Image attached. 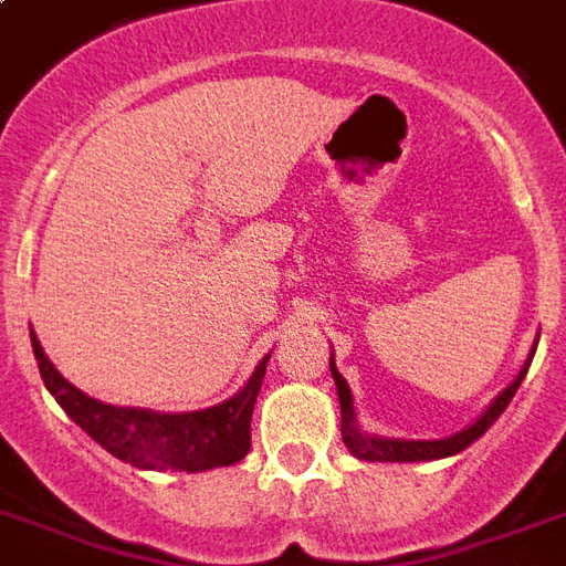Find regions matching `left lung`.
<instances>
[{"mask_svg": "<svg viewBox=\"0 0 566 566\" xmlns=\"http://www.w3.org/2000/svg\"><path fill=\"white\" fill-rule=\"evenodd\" d=\"M537 340H541V335L534 338L532 350H528V359L523 361L520 374L511 379V386L504 388V391H499V395L493 398V403H490L481 416L474 418L472 424L442 439H388V437H377V433L361 430L356 407H353V391L350 386H347V379L340 377L338 368H335V353H332L329 370H332V379H335V388H338L340 439H344V446H347V451H350L356 460H368V463H421V460H442V457L460 454L463 448L472 446L474 439L484 437L486 427L493 424L495 418L504 412V407L511 403V398L516 395V388H520L523 377L528 374V365H532L534 350H537Z\"/></svg>", "mask_w": 566, "mask_h": 566, "instance_id": "8db88e82", "label": "left lung"}]
</instances>
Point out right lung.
<instances>
[{"label": "right lung", "instance_id": "1", "mask_svg": "<svg viewBox=\"0 0 566 566\" xmlns=\"http://www.w3.org/2000/svg\"><path fill=\"white\" fill-rule=\"evenodd\" d=\"M32 335V350L46 391L101 448L124 463L148 472H207L219 465L240 463L252 448V409L264 382L266 361L245 386L222 403L196 412H157L142 407H112L67 382L46 359L41 340Z\"/></svg>", "mask_w": 566, "mask_h": 566}]
</instances>
